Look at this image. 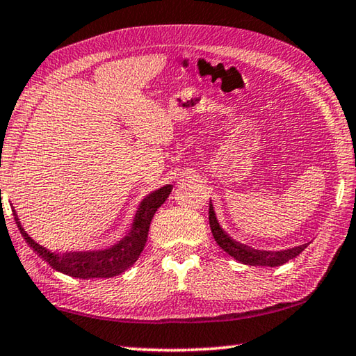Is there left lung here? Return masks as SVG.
<instances>
[{
  "label": "left lung",
  "mask_w": 356,
  "mask_h": 356,
  "mask_svg": "<svg viewBox=\"0 0 356 356\" xmlns=\"http://www.w3.org/2000/svg\"><path fill=\"white\" fill-rule=\"evenodd\" d=\"M209 222L210 229H212L215 242L218 243L222 251H226L229 256L236 259V261L242 262L245 265H252V267H280V265L286 264L291 259L297 257L301 251H303L308 243L293 246L289 250L281 251H265V250H254L248 245H243L229 237V234L225 232V229L220 226L218 220H216V213L213 209V204L210 202L209 206Z\"/></svg>",
  "instance_id": "left-lung-1"
}]
</instances>
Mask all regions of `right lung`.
<instances>
[{
	"label": "right lung",
	"instance_id": "1",
	"mask_svg": "<svg viewBox=\"0 0 356 356\" xmlns=\"http://www.w3.org/2000/svg\"><path fill=\"white\" fill-rule=\"evenodd\" d=\"M171 190L172 185H165L144 196L136 209L127 234L116 243L105 246V248L53 252L28 236L14 207H12V213H14L22 237L25 238L29 248H33L35 254L44 259L56 272L80 280L111 278V276L124 273L138 261L147 242L150 221H152L156 209L161 207V204L168 200Z\"/></svg>",
	"mask_w": 356,
	"mask_h": 356
}]
</instances>
